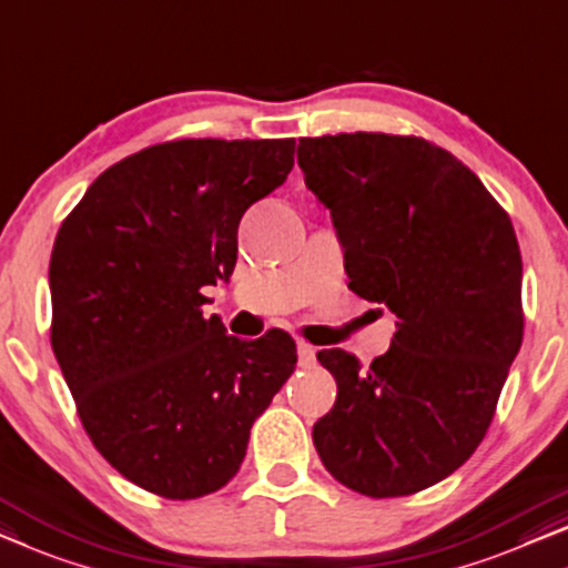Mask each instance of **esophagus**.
Returning <instances> with one entry per match:
<instances>
[{
    "mask_svg": "<svg viewBox=\"0 0 568 568\" xmlns=\"http://www.w3.org/2000/svg\"><path fill=\"white\" fill-rule=\"evenodd\" d=\"M297 358H300V366H304V368L315 366V361H317V351H315V345H310V343L300 341V343H297Z\"/></svg>",
    "mask_w": 568,
    "mask_h": 568,
    "instance_id": "esophagus-1",
    "label": "esophagus"
}]
</instances>
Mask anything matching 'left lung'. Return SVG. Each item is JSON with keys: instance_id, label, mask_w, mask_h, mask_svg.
Instances as JSON below:
<instances>
[{"instance_id": "8db88e82", "label": "left lung", "mask_w": 568, "mask_h": 568, "mask_svg": "<svg viewBox=\"0 0 568 568\" xmlns=\"http://www.w3.org/2000/svg\"><path fill=\"white\" fill-rule=\"evenodd\" d=\"M348 290L397 317L364 368L317 353L338 397L312 427L327 471L366 497L433 487L479 446L523 343V258L507 212L456 155L413 135L300 138Z\"/></svg>"}]
</instances>
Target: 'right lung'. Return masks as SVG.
<instances>
[{
	"mask_svg": "<svg viewBox=\"0 0 568 568\" xmlns=\"http://www.w3.org/2000/svg\"><path fill=\"white\" fill-rule=\"evenodd\" d=\"M294 138L174 141L114 163L55 235L51 343L97 450L138 487L196 499L233 479L251 427L297 366L204 317L233 274L237 225L286 182Z\"/></svg>",
	"mask_w": 568,
	"mask_h": 568,
	"instance_id": "add662e5",
	"label": "right lung"
}]
</instances>
